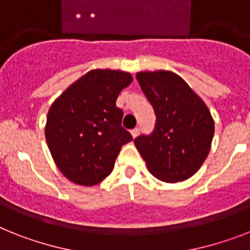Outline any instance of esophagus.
I'll return each instance as SVG.
<instances>
[{
  "mask_svg": "<svg viewBox=\"0 0 250 250\" xmlns=\"http://www.w3.org/2000/svg\"><path fill=\"white\" fill-rule=\"evenodd\" d=\"M139 131H140L139 127H135V129L131 130V135H133V138H137L138 135H139Z\"/></svg>",
  "mask_w": 250,
  "mask_h": 250,
  "instance_id": "obj_1",
  "label": "esophagus"
}]
</instances>
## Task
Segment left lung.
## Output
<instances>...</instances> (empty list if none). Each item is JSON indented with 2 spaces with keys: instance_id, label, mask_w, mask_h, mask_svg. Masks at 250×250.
<instances>
[{
  "instance_id": "1",
  "label": "left lung",
  "mask_w": 250,
  "mask_h": 250,
  "mask_svg": "<svg viewBox=\"0 0 250 250\" xmlns=\"http://www.w3.org/2000/svg\"><path fill=\"white\" fill-rule=\"evenodd\" d=\"M137 80L153 106L156 125L149 135L135 138L134 144L158 180H187L201 168L211 149L214 134L211 112L172 71H142Z\"/></svg>"
}]
</instances>
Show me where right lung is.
<instances>
[{
    "instance_id": "right-lung-1",
    "label": "right lung",
    "mask_w": 250,
    "mask_h": 250,
    "mask_svg": "<svg viewBox=\"0 0 250 250\" xmlns=\"http://www.w3.org/2000/svg\"><path fill=\"white\" fill-rule=\"evenodd\" d=\"M131 82V74L120 70H90L52 103L44 134L56 166L70 181L101 183L112 172L121 147L133 140L116 107Z\"/></svg>"
}]
</instances>
